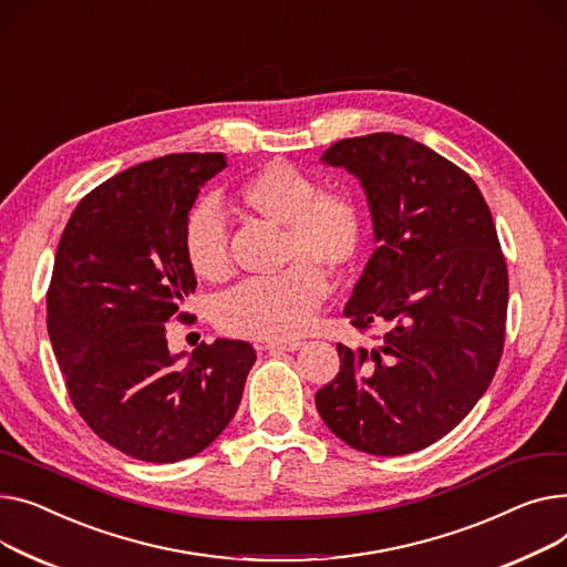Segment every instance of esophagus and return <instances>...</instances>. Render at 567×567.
Here are the masks:
<instances>
[{
  "label": "esophagus",
  "instance_id": "obj_1",
  "mask_svg": "<svg viewBox=\"0 0 567 567\" xmlns=\"http://www.w3.org/2000/svg\"><path fill=\"white\" fill-rule=\"evenodd\" d=\"M302 346H305L302 341H268V343H262V350H268V352H295Z\"/></svg>",
  "mask_w": 567,
  "mask_h": 567
}]
</instances>
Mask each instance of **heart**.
Returning <instances> with one entry per match:
<instances>
[{"instance_id": "obj_1", "label": "heart", "mask_w": 567, "mask_h": 567, "mask_svg": "<svg viewBox=\"0 0 567 567\" xmlns=\"http://www.w3.org/2000/svg\"><path fill=\"white\" fill-rule=\"evenodd\" d=\"M240 202L286 226L284 262H296L281 275L247 279L224 292L215 305V322L226 334L243 339H290L311 322L327 297L320 268L343 272L357 260L363 243L361 208L348 192L320 189L311 174L286 162H272L247 178ZM183 249L196 277H228V230L213 202H202L187 215Z\"/></svg>"}]
</instances>
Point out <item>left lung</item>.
<instances>
[{"label": "left lung", "mask_w": 567, "mask_h": 567, "mask_svg": "<svg viewBox=\"0 0 567 567\" xmlns=\"http://www.w3.org/2000/svg\"><path fill=\"white\" fill-rule=\"evenodd\" d=\"M322 162L348 169L369 198L378 249L343 313L382 337L337 346L341 371L316 408L357 451L414 453L467 416L496 373L506 258L478 185L432 148L375 132L337 142Z\"/></svg>", "instance_id": "obj_1"}]
</instances>
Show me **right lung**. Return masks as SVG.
<instances>
[{
    "label": "right lung",
    "mask_w": 567,
    "mask_h": 567,
    "mask_svg": "<svg viewBox=\"0 0 567 567\" xmlns=\"http://www.w3.org/2000/svg\"><path fill=\"white\" fill-rule=\"evenodd\" d=\"M226 166L221 153H176L116 174L73 210L48 288V334L71 401L95 435L144 462L202 453L238 412L256 350L202 343L187 361L166 348L196 277L185 219Z\"/></svg>",
    "instance_id": "1"
}]
</instances>
